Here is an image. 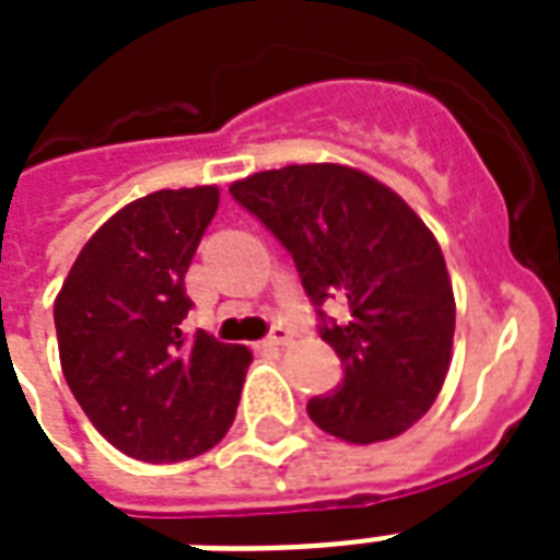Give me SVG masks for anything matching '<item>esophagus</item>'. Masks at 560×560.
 <instances>
[{
  "label": "esophagus",
  "instance_id": "34e87169",
  "mask_svg": "<svg viewBox=\"0 0 560 560\" xmlns=\"http://www.w3.org/2000/svg\"><path fill=\"white\" fill-rule=\"evenodd\" d=\"M293 340V334L288 331V328H272L270 331V337H267V340H264V346H267V349H281V346H288V342Z\"/></svg>",
  "mask_w": 560,
  "mask_h": 560
}]
</instances>
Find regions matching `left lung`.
<instances>
[{
    "mask_svg": "<svg viewBox=\"0 0 560 560\" xmlns=\"http://www.w3.org/2000/svg\"><path fill=\"white\" fill-rule=\"evenodd\" d=\"M229 194L293 255L342 381L307 400L325 433L372 444L412 427L442 392L456 302L439 241L398 194L346 165H288ZM350 302L340 326L325 298Z\"/></svg>",
    "mask_w": 560,
    "mask_h": 560,
    "instance_id": "left-lung-1",
    "label": "left lung"
}]
</instances>
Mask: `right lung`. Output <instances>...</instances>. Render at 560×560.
I'll return each mask as SVG.
<instances>
[{"label":"right lung","mask_w":560,"mask_h":560,"mask_svg":"<svg viewBox=\"0 0 560 560\" xmlns=\"http://www.w3.org/2000/svg\"><path fill=\"white\" fill-rule=\"evenodd\" d=\"M218 202L214 186L133 200L86 241L55 299L74 400L113 447L151 465L214 447L253 363L244 346L179 328L194 307L188 264Z\"/></svg>","instance_id":"add662e5"}]
</instances>
